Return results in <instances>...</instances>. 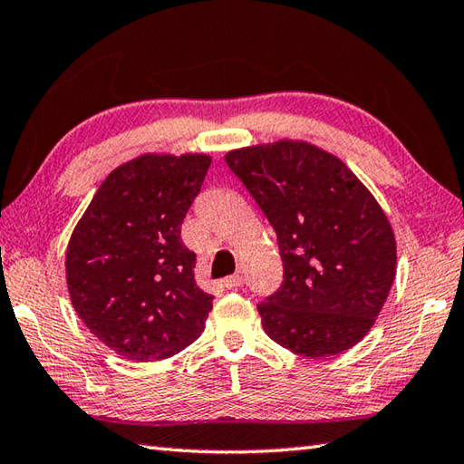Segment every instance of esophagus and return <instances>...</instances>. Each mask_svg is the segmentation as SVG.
Instances as JSON below:
<instances>
[{
	"label": "esophagus",
	"instance_id": "esophagus-1",
	"mask_svg": "<svg viewBox=\"0 0 464 464\" xmlns=\"http://www.w3.org/2000/svg\"><path fill=\"white\" fill-rule=\"evenodd\" d=\"M221 284L227 289H235V287H239L243 284V277L241 276H229V277H225Z\"/></svg>",
	"mask_w": 464,
	"mask_h": 464
}]
</instances>
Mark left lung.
<instances>
[{"label": "left lung", "instance_id": "1", "mask_svg": "<svg viewBox=\"0 0 464 464\" xmlns=\"http://www.w3.org/2000/svg\"><path fill=\"white\" fill-rule=\"evenodd\" d=\"M276 229L284 284L257 305L263 330L297 356L356 346L396 276L384 208L335 154L284 139L225 154Z\"/></svg>", "mask_w": 464, "mask_h": 464}]
</instances>
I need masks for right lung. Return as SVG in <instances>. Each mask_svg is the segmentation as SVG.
Segmentation results:
<instances>
[{
    "label": "right lung",
    "mask_w": 464,
    "mask_h": 464,
    "mask_svg": "<svg viewBox=\"0 0 464 464\" xmlns=\"http://www.w3.org/2000/svg\"><path fill=\"white\" fill-rule=\"evenodd\" d=\"M208 167L203 152L140 154L104 179L72 231V305L118 356L165 360L205 330L213 295L197 285L180 225Z\"/></svg>",
    "instance_id": "1"
}]
</instances>
